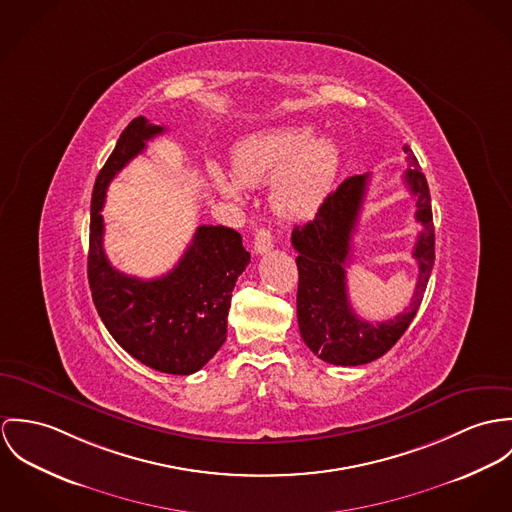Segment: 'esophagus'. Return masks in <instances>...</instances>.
Listing matches in <instances>:
<instances>
[{
	"label": "esophagus",
	"mask_w": 512,
	"mask_h": 512,
	"mask_svg": "<svg viewBox=\"0 0 512 512\" xmlns=\"http://www.w3.org/2000/svg\"><path fill=\"white\" fill-rule=\"evenodd\" d=\"M253 247H255V253H259V255L271 251L273 249V233H271V229H259L255 233V239H253Z\"/></svg>",
	"instance_id": "34e87169"
}]
</instances>
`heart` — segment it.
Segmentation results:
<instances>
[{
	"label": "heart",
	"instance_id": "heart-1",
	"mask_svg": "<svg viewBox=\"0 0 512 512\" xmlns=\"http://www.w3.org/2000/svg\"><path fill=\"white\" fill-rule=\"evenodd\" d=\"M338 167L340 145L332 135H314L310 123H286L243 137L233 147V174L218 165L210 174L229 198H241L247 184L273 176V208L286 218H304L324 202Z\"/></svg>",
	"mask_w": 512,
	"mask_h": 512
}]
</instances>
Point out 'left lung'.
I'll return each mask as SVG.
<instances>
[{
    "instance_id": "1",
    "label": "left lung",
    "mask_w": 512,
    "mask_h": 512,
    "mask_svg": "<svg viewBox=\"0 0 512 512\" xmlns=\"http://www.w3.org/2000/svg\"><path fill=\"white\" fill-rule=\"evenodd\" d=\"M410 167L404 182L416 198L414 218L422 226L412 257L418 283L412 302L395 318L371 324L355 314L347 296L345 269L351 261V235L363 206L369 174H355L326 196L312 222L292 229L298 292L296 316L304 343L322 361L343 367L365 365L385 355L414 320L434 267V220L430 190L410 147H402Z\"/></svg>"
}]
</instances>
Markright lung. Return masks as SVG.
Instances as JSON below:
<instances>
[{
  "instance_id": "1",
  "label": "right lung",
  "mask_w": 512,
  "mask_h": 512,
  "mask_svg": "<svg viewBox=\"0 0 512 512\" xmlns=\"http://www.w3.org/2000/svg\"><path fill=\"white\" fill-rule=\"evenodd\" d=\"M165 127L135 117L119 135L92 192L88 283L108 332L131 357L169 373L202 369L228 338L231 290L251 261L235 229L198 226L188 249L167 275L151 281L114 269L104 253L106 190L117 172L145 151Z\"/></svg>"
}]
</instances>
